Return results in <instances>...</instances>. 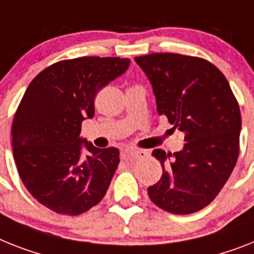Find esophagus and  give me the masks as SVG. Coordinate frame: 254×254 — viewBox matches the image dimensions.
Instances as JSON below:
<instances>
[{
	"instance_id": "34e87169",
	"label": "esophagus",
	"mask_w": 254,
	"mask_h": 254,
	"mask_svg": "<svg viewBox=\"0 0 254 254\" xmlns=\"http://www.w3.org/2000/svg\"><path fill=\"white\" fill-rule=\"evenodd\" d=\"M146 153L142 152V150H136V149H129L125 152V157H128V158H133V160H137V158H142L145 157Z\"/></svg>"
}]
</instances>
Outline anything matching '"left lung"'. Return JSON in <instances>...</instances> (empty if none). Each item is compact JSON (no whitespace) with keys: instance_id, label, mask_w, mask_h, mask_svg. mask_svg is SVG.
Segmentation results:
<instances>
[{"instance_id":"1","label":"left lung","mask_w":254,"mask_h":254,"mask_svg":"<svg viewBox=\"0 0 254 254\" xmlns=\"http://www.w3.org/2000/svg\"><path fill=\"white\" fill-rule=\"evenodd\" d=\"M149 79L157 112L184 133L183 149H154L163 169L148 188L150 200L173 214H190L217 197L238 162L240 109L227 79L209 61L177 53L135 57Z\"/></svg>"}]
</instances>
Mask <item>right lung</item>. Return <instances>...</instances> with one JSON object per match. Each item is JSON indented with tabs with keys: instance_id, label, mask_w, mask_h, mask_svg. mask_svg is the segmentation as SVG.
I'll return each mask as SVG.
<instances>
[{
	"instance_id": "1",
	"label": "right lung",
	"mask_w": 254,
	"mask_h": 254,
	"mask_svg": "<svg viewBox=\"0 0 254 254\" xmlns=\"http://www.w3.org/2000/svg\"><path fill=\"white\" fill-rule=\"evenodd\" d=\"M128 66V58L80 57L29 83L12 121V154L27 190L50 210L79 215L104 198L119 150L81 139V122L93 118L97 92Z\"/></svg>"
}]
</instances>
